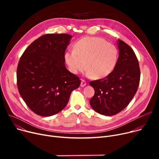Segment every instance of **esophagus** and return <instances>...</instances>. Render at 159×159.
Returning a JSON list of instances; mask_svg holds the SVG:
<instances>
[{"label": "esophagus", "instance_id": "esophagus-1", "mask_svg": "<svg viewBox=\"0 0 159 159\" xmlns=\"http://www.w3.org/2000/svg\"><path fill=\"white\" fill-rule=\"evenodd\" d=\"M86 86V82L84 80H82L80 83V86L81 87H84Z\"/></svg>", "mask_w": 159, "mask_h": 159}]
</instances>
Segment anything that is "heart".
I'll return each instance as SVG.
<instances>
[{
    "instance_id": "heart-1",
    "label": "heart",
    "mask_w": 159,
    "mask_h": 159,
    "mask_svg": "<svg viewBox=\"0 0 159 159\" xmlns=\"http://www.w3.org/2000/svg\"><path fill=\"white\" fill-rule=\"evenodd\" d=\"M118 57L117 48L96 37L81 39L75 43L74 49L64 55L66 63L72 73L77 74L86 68V75L95 79L109 75L115 69Z\"/></svg>"
}]
</instances>
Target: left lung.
Listing matches in <instances>:
<instances>
[{
  "label": "left lung",
  "instance_id": "1",
  "mask_svg": "<svg viewBox=\"0 0 159 159\" xmlns=\"http://www.w3.org/2000/svg\"><path fill=\"white\" fill-rule=\"evenodd\" d=\"M117 45L119 55L113 71L104 79L89 83L95 89V95L89 101L91 107L106 116L123 110L135 95L139 85L140 71L134 52L121 40H117Z\"/></svg>",
  "mask_w": 159,
  "mask_h": 159
}]
</instances>
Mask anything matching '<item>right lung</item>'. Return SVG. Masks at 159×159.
I'll return each instance as SVG.
<instances>
[{
	"instance_id": "add662e5",
	"label": "right lung",
	"mask_w": 159,
	"mask_h": 159,
	"mask_svg": "<svg viewBox=\"0 0 159 159\" xmlns=\"http://www.w3.org/2000/svg\"><path fill=\"white\" fill-rule=\"evenodd\" d=\"M73 37L47 34L36 39L20 57L16 71L19 91L35 113L49 116L62 111L80 79L66 68L64 53Z\"/></svg>"
}]
</instances>
